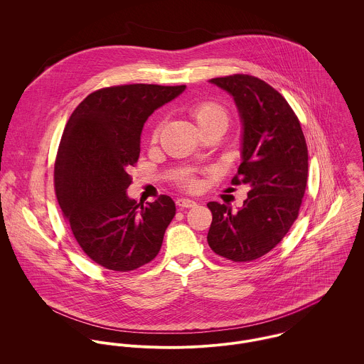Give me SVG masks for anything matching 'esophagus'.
Masks as SVG:
<instances>
[{
    "label": "esophagus",
    "mask_w": 364,
    "mask_h": 364,
    "mask_svg": "<svg viewBox=\"0 0 364 364\" xmlns=\"http://www.w3.org/2000/svg\"><path fill=\"white\" fill-rule=\"evenodd\" d=\"M198 203L192 199H185V198H181L176 200V206H179L181 208H195Z\"/></svg>",
    "instance_id": "esophagus-1"
}]
</instances>
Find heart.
I'll return each mask as SVG.
<instances>
[{
  "mask_svg": "<svg viewBox=\"0 0 364 364\" xmlns=\"http://www.w3.org/2000/svg\"><path fill=\"white\" fill-rule=\"evenodd\" d=\"M191 114L195 119L198 127L205 130L211 126H223L227 127L230 122V114L225 106L217 101H202L192 106ZM161 133V123L156 124L153 130V139H158ZM179 185L188 191H198L200 188V181L195 175H185L179 179Z\"/></svg>",
  "mask_w": 364,
  "mask_h": 364,
  "instance_id": "heart-1",
  "label": "heart"
}]
</instances>
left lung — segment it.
<instances>
[{
	"label": "left lung",
	"instance_id": "1",
	"mask_svg": "<svg viewBox=\"0 0 364 364\" xmlns=\"http://www.w3.org/2000/svg\"><path fill=\"white\" fill-rule=\"evenodd\" d=\"M232 95L242 133V162L232 185L250 186L244 206L232 213L210 202V248L232 262H251L272 251L299 217L309 178V150L291 106L267 82L234 74L210 80Z\"/></svg>",
	"mask_w": 364,
	"mask_h": 364
}]
</instances>
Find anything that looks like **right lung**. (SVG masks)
Segmentation results:
<instances>
[{
    "mask_svg": "<svg viewBox=\"0 0 364 364\" xmlns=\"http://www.w3.org/2000/svg\"><path fill=\"white\" fill-rule=\"evenodd\" d=\"M185 85H114L90 94L71 113L54 162V189L74 238L88 258L116 272L156 258L175 215L161 195L143 206L127 198L149 116Z\"/></svg>",
    "mask_w": 364,
    "mask_h": 364,
    "instance_id": "add662e5",
    "label": "right lung"
}]
</instances>
